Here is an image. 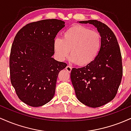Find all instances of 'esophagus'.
<instances>
[{
    "label": "esophagus",
    "instance_id": "esophagus-1",
    "mask_svg": "<svg viewBox=\"0 0 131 131\" xmlns=\"http://www.w3.org/2000/svg\"><path fill=\"white\" fill-rule=\"evenodd\" d=\"M71 67H70V66H67V67H66V70H67L68 72H69V73H70V72L71 71Z\"/></svg>",
    "mask_w": 131,
    "mask_h": 131
}]
</instances>
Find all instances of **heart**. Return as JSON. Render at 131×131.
Returning <instances> with one entry per match:
<instances>
[{
  "mask_svg": "<svg viewBox=\"0 0 131 131\" xmlns=\"http://www.w3.org/2000/svg\"><path fill=\"white\" fill-rule=\"evenodd\" d=\"M102 46L98 32L87 27L74 25L63 32L62 39L53 41V50L57 59L64 61L70 54V60L80 67H85L96 59Z\"/></svg>",
  "mask_w": 131,
  "mask_h": 131,
  "instance_id": "1",
  "label": "heart"
}]
</instances>
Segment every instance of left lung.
I'll use <instances>...</instances> for the list:
<instances>
[{
	"instance_id": "1",
	"label": "left lung",
	"mask_w": 131,
	"mask_h": 131,
	"mask_svg": "<svg viewBox=\"0 0 131 131\" xmlns=\"http://www.w3.org/2000/svg\"><path fill=\"white\" fill-rule=\"evenodd\" d=\"M79 23L97 28L102 46L91 64L72 69L71 79L79 101L90 107H100L112 101L118 92L123 76L121 51L115 34L105 24L92 19Z\"/></svg>"
}]
</instances>
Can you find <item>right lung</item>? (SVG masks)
I'll list each match as a JSON object with an SVG mask.
<instances>
[{
  "mask_svg": "<svg viewBox=\"0 0 131 131\" xmlns=\"http://www.w3.org/2000/svg\"><path fill=\"white\" fill-rule=\"evenodd\" d=\"M64 26L60 19H43L23 27L15 37L10 80L18 98L29 106H42L55 95L58 73L67 64L52 58L53 41Z\"/></svg>",
  "mask_w": 131,
  "mask_h": 131,
  "instance_id": "right-lung-1",
  "label": "right lung"
}]
</instances>
